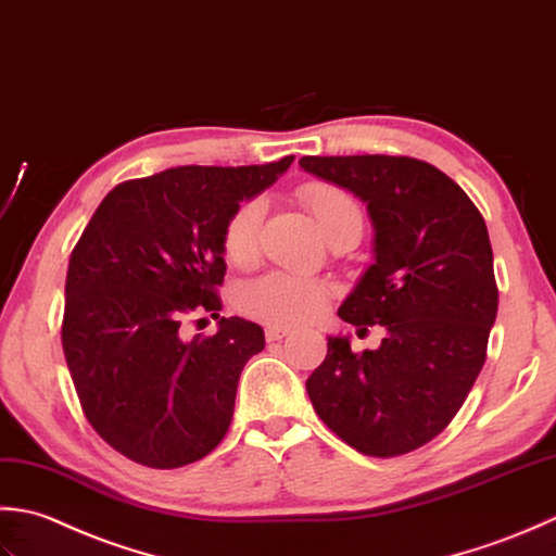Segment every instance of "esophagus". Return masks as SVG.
Wrapping results in <instances>:
<instances>
[{
  "instance_id": "obj_1",
  "label": "esophagus",
  "mask_w": 556,
  "mask_h": 556,
  "mask_svg": "<svg viewBox=\"0 0 556 556\" xmlns=\"http://www.w3.org/2000/svg\"><path fill=\"white\" fill-rule=\"evenodd\" d=\"M286 336H290V328H286V326H266V341L268 343L282 341Z\"/></svg>"
}]
</instances>
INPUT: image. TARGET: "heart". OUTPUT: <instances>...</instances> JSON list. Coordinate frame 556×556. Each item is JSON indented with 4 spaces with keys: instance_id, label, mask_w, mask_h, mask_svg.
<instances>
[{
    "instance_id": "b5f03b06",
    "label": "heart",
    "mask_w": 556,
    "mask_h": 556,
    "mask_svg": "<svg viewBox=\"0 0 556 556\" xmlns=\"http://www.w3.org/2000/svg\"><path fill=\"white\" fill-rule=\"evenodd\" d=\"M298 194L328 240L333 242L338 237L359 240L362 230H365V213L350 191L328 182H307ZM264 213V199L254 197L242 201L228 215L220 232V247L230 264L249 266L256 258ZM328 298H331V288L324 280L274 270V274L247 282L237 294V304L256 321L270 326H298L319 316Z\"/></svg>"
}]
</instances>
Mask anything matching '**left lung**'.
Masks as SVG:
<instances>
[{"label": "left lung", "instance_id": "left-lung-1", "mask_svg": "<svg viewBox=\"0 0 556 556\" xmlns=\"http://www.w3.org/2000/svg\"><path fill=\"white\" fill-rule=\"evenodd\" d=\"M300 165L367 203L377 262L338 316L359 333L389 331L362 353L328 338L307 393L348 446L403 456L444 432L486 359L500 290L484 218L448 175L410 155H304Z\"/></svg>", "mask_w": 556, "mask_h": 556}]
</instances>
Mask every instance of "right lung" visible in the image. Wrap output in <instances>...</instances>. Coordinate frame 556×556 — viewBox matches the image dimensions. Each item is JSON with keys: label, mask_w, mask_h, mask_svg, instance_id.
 I'll use <instances>...</instances> for the list:
<instances>
[{"label": "right lung", "mask_w": 556, "mask_h": 556, "mask_svg": "<svg viewBox=\"0 0 556 556\" xmlns=\"http://www.w3.org/2000/svg\"><path fill=\"white\" fill-rule=\"evenodd\" d=\"M292 157L127 179L78 237L64 286L66 367L90 427L129 460L182 468L228 434L240 374L264 350V328L218 314L220 232ZM201 311L219 319V333L185 342L178 326Z\"/></svg>", "instance_id": "add662e5"}]
</instances>
